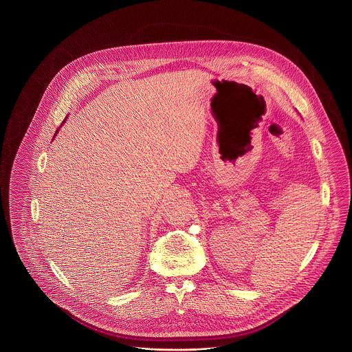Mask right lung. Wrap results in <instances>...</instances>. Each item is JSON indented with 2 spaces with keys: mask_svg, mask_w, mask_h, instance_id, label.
I'll use <instances>...</instances> for the list:
<instances>
[{
  "mask_svg": "<svg viewBox=\"0 0 352 352\" xmlns=\"http://www.w3.org/2000/svg\"><path fill=\"white\" fill-rule=\"evenodd\" d=\"M57 131H58V128H57ZM57 131H56V133H57ZM56 133H55V135H56Z\"/></svg>",
  "mask_w": 352,
  "mask_h": 352,
  "instance_id": "obj_1",
  "label": "right lung"
}]
</instances>
